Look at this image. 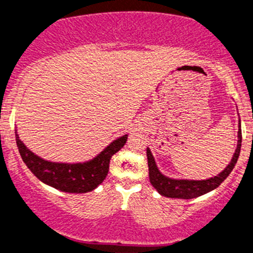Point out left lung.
<instances>
[{
	"instance_id": "1",
	"label": "left lung",
	"mask_w": 253,
	"mask_h": 253,
	"mask_svg": "<svg viewBox=\"0 0 253 253\" xmlns=\"http://www.w3.org/2000/svg\"><path fill=\"white\" fill-rule=\"evenodd\" d=\"M241 143H242V131H241V121H240V131H238V142L237 149L234 152L231 163L217 176L207 179V180H176V179H170L159 171L158 166L155 164L154 156L151 151L147 149V164H149V177L150 183L152 184L156 190L161 195L168 198H177V199H193V198L200 197L211 192L213 189L218 188L220 184L224 181L227 176L231 174L234 165L237 163L238 156L241 152Z\"/></svg>"
}]
</instances>
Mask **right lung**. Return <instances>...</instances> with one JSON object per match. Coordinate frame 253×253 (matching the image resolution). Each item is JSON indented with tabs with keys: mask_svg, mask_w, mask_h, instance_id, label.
Masks as SVG:
<instances>
[{
	"mask_svg": "<svg viewBox=\"0 0 253 253\" xmlns=\"http://www.w3.org/2000/svg\"><path fill=\"white\" fill-rule=\"evenodd\" d=\"M127 135L113 141L98 156L83 164H59L39 158L25 146L16 133V143L26 166L39 180L67 193L92 192L106 179L110 160L124 147Z\"/></svg>",
	"mask_w": 253,
	"mask_h": 253,
	"instance_id": "obj_1",
	"label": "right lung"
}]
</instances>
